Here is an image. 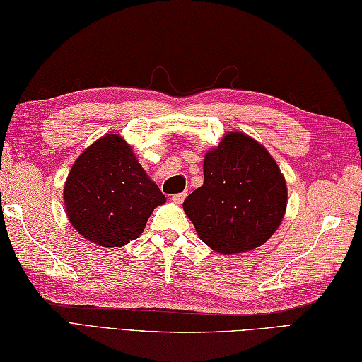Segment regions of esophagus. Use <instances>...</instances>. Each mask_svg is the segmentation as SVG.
I'll return each mask as SVG.
<instances>
[{
	"mask_svg": "<svg viewBox=\"0 0 362 362\" xmlns=\"http://www.w3.org/2000/svg\"><path fill=\"white\" fill-rule=\"evenodd\" d=\"M186 192H181V194H175L172 195V202L176 203V204H181L184 202V199H186Z\"/></svg>",
	"mask_w": 362,
	"mask_h": 362,
	"instance_id": "1",
	"label": "esophagus"
}]
</instances>
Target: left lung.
Returning <instances> with one entry per match:
<instances>
[{
  "mask_svg": "<svg viewBox=\"0 0 362 362\" xmlns=\"http://www.w3.org/2000/svg\"><path fill=\"white\" fill-rule=\"evenodd\" d=\"M203 186L182 203L200 240L223 255L263 245L281 225L288 190L274 158L244 132H228L203 160Z\"/></svg>",
  "mask_w": 362,
  "mask_h": 362,
  "instance_id": "1",
  "label": "left lung"
}]
</instances>
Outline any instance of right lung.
Masks as SVG:
<instances>
[{
    "instance_id": "obj_1",
    "label": "right lung",
    "mask_w": 362,
    "mask_h": 362,
    "mask_svg": "<svg viewBox=\"0 0 362 362\" xmlns=\"http://www.w3.org/2000/svg\"><path fill=\"white\" fill-rule=\"evenodd\" d=\"M63 197L72 227L102 247L137 240L167 200L119 134L98 139L75 159Z\"/></svg>"
}]
</instances>
